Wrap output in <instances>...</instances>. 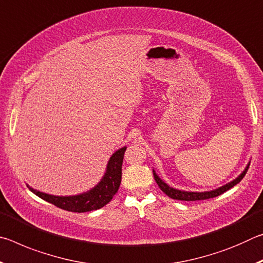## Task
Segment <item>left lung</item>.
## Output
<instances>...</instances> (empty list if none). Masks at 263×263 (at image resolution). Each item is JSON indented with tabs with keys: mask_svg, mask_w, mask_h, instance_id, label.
I'll use <instances>...</instances> for the list:
<instances>
[{
	"mask_svg": "<svg viewBox=\"0 0 263 263\" xmlns=\"http://www.w3.org/2000/svg\"><path fill=\"white\" fill-rule=\"evenodd\" d=\"M249 163H251V162L247 163V166L245 167L243 171L240 173L238 177H235L234 180L230 181L229 183L219 186V188L213 189V190H209V191H185V190H180V189L173 188V186L167 184L166 182H164L161 179V177H160L157 174V173H155L154 169H153V175H154L155 182H157L158 185L160 186V189H161L163 193L168 196V197H171L173 199H179V201H201V199H208V198L217 197V196L224 194L225 191H228L229 189L232 188V186H234L235 184H238L239 182L242 180V177L245 176V174L247 173Z\"/></svg>",
	"mask_w": 263,
	"mask_h": 263,
	"instance_id": "left-lung-1",
	"label": "left lung"
}]
</instances>
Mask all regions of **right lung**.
Returning <instances> with one entry per match:
<instances>
[{
	"label": "right lung",
	"mask_w": 263,
	"mask_h": 263,
	"mask_svg": "<svg viewBox=\"0 0 263 263\" xmlns=\"http://www.w3.org/2000/svg\"><path fill=\"white\" fill-rule=\"evenodd\" d=\"M125 151L126 146H124L111 155L108 163H106L104 175L102 176L99 183L88 191H84V193L69 196H58L43 193V191L34 189L29 184L26 185L38 197L48 203L54 204L55 206L64 209V210L72 212H88L97 210V209L106 205L118 191L122 181V164Z\"/></svg>",
	"instance_id": "right-lung-1"
}]
</instances>
